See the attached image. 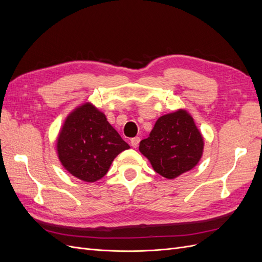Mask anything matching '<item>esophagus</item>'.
Returning a JSON list of instances; mask_svg holds the SVG:
<instances>
[{
  "mask_svg": "<svg viewBox=\"0 0 262 262\" xmlns=\"http://www.w3.org/2000/svg\"><path fill=\"white\" fill-rule=\"evenodd\" d=\"M140 138H138V137H136V138H133V139H131V145H132V147H134V148H137L138 146H139V143H140Z\"/></svg>",
  "mask_w": 262,
  "mask_h": 262,
  "instance_id": "1",
  "label": "esophagus"
}]
</instances>
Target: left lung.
<instances>
[{
	"instance_id": "1",
	"label": "left lung",
	"mask_w": 262,
	"mask_h": 262,
	"mask_svg": "<svg viewBox=\"0 0 262 262\" xmlns=\"http://www.w3.org/2000/svg\"><path fill=\"white\" fill-rule=\"evenodd\" d=\"M203 145L193 118L179 109L158 118L149 137L140 142L139 149L157 173L173 179L199 163Z\"/></svg>"
}]
</instances>
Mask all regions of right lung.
Listing matches in <instances>:
<instances>
[{
  "label": "right lung",
  "mask_w": 262,
  "mask_h": 262,
  "mask_svg": "<svg viewBox=\"0 0 262 262\" xmlns=\"http://www.w3.org/2000/svg\"><path fill=\"white\" fill-rule=\"evenodd\" d=\"M129 144L107 121L106 116L86 102L71 113L60 130L59 160L71 175L86 182L104 177L118 154Z\"/></svg>",
  "instance_id": "right-lung-1"
}]
</instances>
